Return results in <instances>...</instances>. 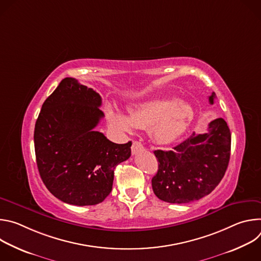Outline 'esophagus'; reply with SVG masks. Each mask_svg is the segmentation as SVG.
<instances>
[{
  "mask_svg": "<svg viewBox=\"0 0 261 261\" xmlns=\"http://www.w3.org/2000/svg\"><path fill=\"white\" fill-rule=\"evenodd\" d=\"M143 150V145L140 141H133L132 143V146H131V151H132V154L133 155H137L139 152H141Z\"/></svg>",
  "mask_w": 261,
  "mask_h": 261,
  "instance_id": "esophagus-1",
  "label": "esophagus"
}]
</instances>
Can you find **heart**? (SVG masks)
<instances>
[{
  "label": "heart",
  "mask_w": 261,
  "mask_h": 261,
  "mask_svg": "<svg viewBox=\"0 0 261 261\" xmlns=\"http://www.w3.org/2000/svg\"><path fill=\"white\" fill-rule=\"evenodd\" d=\"M193 115V108L188 102L160 97L135 105L130 111V117L109 110L108 119L115 128L126 133L135 128H150V135L155 142L167 144L185 132Z\"/></svg>",
  "instance_id": "1"
}]
</instances>
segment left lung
<instances>
[{
	"label": "left lung",
	"mask_w": 261,
	"mask_h": 261,
	"mask_svg": "<svg viewBox=\"0 0 261 261\" xmlns=\"http://www.w3.org/2000/svg\"><path fill=\"white\" fill-rule=\"evenodd\" d=\"M216 94L208 97L214 103ZM231 134L224 119L208 124L206 133H193L172 151L157 150L158 171L152 178L155 195L169 203H188L208 195L221 181L230 159Z\"/></svg>",
	"instance_id": "1"
}]
</instances>
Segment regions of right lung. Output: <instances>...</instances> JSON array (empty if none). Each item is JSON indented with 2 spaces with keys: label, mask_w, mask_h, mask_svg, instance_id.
I'll return each instance as SVG.
<instances>
[{
  "label": "right lung",
  "mask_w": 261,
  "mask_h": 261,
  "mask_svg": "<svg viewBox=\"0 0 261 261\" xmlns=\"http://www.w3.org/2000/svg\"><path fill=\"white\" fill-rule=\"evenodd\" d=\"M100 95L75 79H64L44 101L34 131L36 162L48 191L63 202L95 205L111 192L114 171L131 156L95 131L104 114Z\"/></svg>",
  "instance_id": "add662e5"
}]
</instances>
